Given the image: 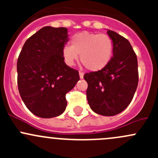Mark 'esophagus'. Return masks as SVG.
<instances>
[{
  "label": "esophagus",
  "mask_w": 158,
  "mask_h": 158,
  "mask_svg": "<svg viewBox=\"0 0 158 158\" xmlns=\"http://www.w3.org/2000/svg\"><path fill=\"white\" fill-rule=\"evenodd\" d=\"M79 77H80V79H83V76H84V74H83V73H82V72H79Z\"/></svg>",
  "instance_id": "34e87169"
}]
</instances>
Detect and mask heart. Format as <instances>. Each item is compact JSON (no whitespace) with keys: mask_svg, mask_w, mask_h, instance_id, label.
<instances>
[{"mask_svg":"<svg viewBox=\"0 0 158 158\" xmlns=\"http://www.w3.org/2000/svg\"><path fill=\"white\" fill-rule=\"evenodd\" d=\"M72 46L63 48L66 63L73 66L80 54V61L86 69L92 72L104 69L111 58L113 44L111 37L105 33L82 31L72 36Z\"/></svg>","mask_w":158,"mask_h":158,"instance_id":"b5f03b06","label":"heart"}]
</instances>
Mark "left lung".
<instances>
[{"mask_svg": "<svg viewBox=\"0 0 158 158\" xmlns=\"http://www.w3.org/2000/svg\"><path fill=\"white\" fill-rule=\"evenodd\" d=\"M113 44V56L104 69L85 73L87 99L94 112L113 116L126 109L138 84V60L129 41L108 30Z\"/></svg>", "mask_w": 158, "mask_h": 158, "instance_id": "8db88e82", "label": "left lung"}]
</instances>
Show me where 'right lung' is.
<instances>
[{
	"label": "right lung",
	"instance_id": "1",
	"mask_svg": "<svg viewBox=\"0 0 158 158\" xmlns=\"http://www.w3.org/2000/svg\"><path fill=\"white\" fill-rule=\"evenodd\" d=\"M66 27H44L25 42L17 60V85L25 106L35 115L50 118L66 110V94L79 80V72L65 63Z\"/></svg>",
	"mask_w": 158,
	"mask_h": 158
}]
</instances>
